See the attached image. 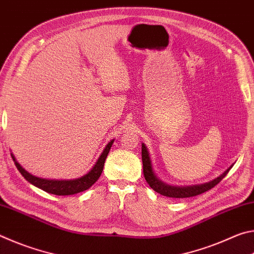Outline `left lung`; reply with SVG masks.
I'll list each match as a JSON object with an SVG mask.
<instances>
[{"mask_svg": "<svg viewBox=\"0 0 254 254\" xmlns=\"http://www.w3.org/2000/svg\"><path fill=\"white\" fill-rule=\"evenodd\" d=\"M142 163H143V174L144 178L149 184V186L151 187L154 191H157L158 194L167 197H173V198H186V197H192L203 194V192L209 190L213 187L221 182V180L225 177L227 173L231 170L232 165L230 168H227L224 173H223L220 177L215 178L214 180L206 184L200 185H194V186H185V187H178V186H170L167 185L161 180H159L154 171L152 169V163L151 159H150L148 149L145 147L144 143H142Z\"/></svg>", "mask_w": 254, "mask_h": 254, "instance_id": "obj_1", "label": "left lung"}]
</instances>
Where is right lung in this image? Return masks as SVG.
<instances>
[{"label":"right lung","mask_w":254,"mask_h":254,"mask_svg":"<svg viewBox=\"0 0 254 254\" xmlns=\"http://www.w3.org/2000/svg\"><path fill=\"white\" fill-rule=\"evenodd\" d=\"M113 142L114 140H111L110 142L107 143L105 149L103 150L100 158L97 159L96 163L94 165V167L89 173L84 175L83 177L80 178L70 179V180H55V179L53 180V179H44V178L36 177V176H32L24 168H22V166L15 160L13 154H11V156L15 163L16 168H18L21 175H22L30 184L34 185V186L42 189V190L49 192V194H54L58 196H68V195H74V194H77V192L84 191L86 189L91 187L93 184H95L97 182V179L100 178V176L103 171L105 159L110 152Z\"/></svg>","instance_id":"right-lung-1"}]
</instances>
